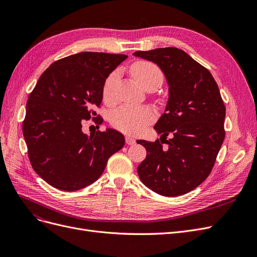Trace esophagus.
Listing matches in <instances>:
<instances>
[{
  "instance_id": "esophagus-1",
  "label": "esophagus",
  "mask_w": 257,
  "mask_h": 257,
  "mask_svg": "<svg viewBox=\"0 0 257 257\" xmlns=\"http://www.w3.org/2000/svg\"><path fill=\"white\" fill-rule=\"evenodd\" d=\"M125 143L127 145H134L136 143V141L132 136H125Z\"/></svg>"
}]
</instances>
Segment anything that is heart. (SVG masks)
Returning a JSON list of instances; mask_svg holds the SVG:
<instances>
[{
    "label": "heart",
    "instance_id": "1",
    "mask_svg": "<svg viewBox=\"0 0 257 257\" xmlns=\"http://www.w3.org/2000/svg\"><path fill=\"white\" fill-rule=\"evenodd\" d=\"M131 73L143 88L152 83H162L163 74L158 65L152 62L139 61L131 67ZM118 73L112 72L108 75L103 84V99L106 103L113 100V87ZM157 113L148 106H122L111 113V125L123 133L130 135L142 134L146 127L151 124Z\"/></svg>",
    "mask_w": 257,
    "mask_h": 257
}]
</instances>
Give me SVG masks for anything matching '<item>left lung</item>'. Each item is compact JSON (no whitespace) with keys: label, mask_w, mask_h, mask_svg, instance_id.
<instances>
[{"label":"left lung","mask_w":257,"mask_h":257,"mask_svg":"<svg viewBox=\"0 0 257 257\" xmlns=\"http://www.w3.org/2000/svg\"><path fill=\"white\" fill-rule=\"evenodd\" d=\"M135 57L159 65L168 83L165 112L154 130L161 141L172 134L165 148L137 141L147 150L138 165L142 182L163 196H179L203 183L211 173L225 138V105L210 72L188 53L175 47L136 51Z\"/></svg>","instance_id":"left-lung-1"}]
</instances>
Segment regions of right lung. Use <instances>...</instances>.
I'll list each match as a JSON object with an SVG mask.
<instances>
[{"label": "right lung", "instance_id": "right-lung-1", "mask_svg": "<svg viewBox=\"0 0 257 257\" xmlns=\"http://www.w3.org/2000/svg\"><path fill=\"white\" fill-rule=\"evenodd\" d=\"M125 54L79 52L58 60L41 75L27 102L22 132L33 169L51 186L72 192L100 177L107 161L122 149L124 136L107 128L90 136L84 120L99 125L95 112L103 84Z\"/></svg>", "mask_w": 257, "mask_h": 257}]
</instances>
